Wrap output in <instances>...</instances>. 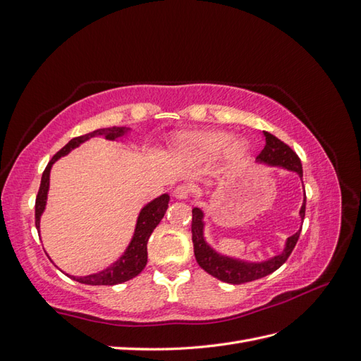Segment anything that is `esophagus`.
Returning a JSON list of instances; mask_svg holds the SVG:
<instances>
[{
    "label": "esophagus",
    "instance_id": "obj_1",
    "mask_svg": "<svg viewBox=\"0 0 361 361\" xmlns=\"http://www.w3.org/2000/svg\"><path fill=\"white\" fill-rule=\"evenodd\" d=\"M189 195V188L188 186H177L173 189V197L177 200H186Z\"/></svg>",
    "mask_w": 361,
    "mask_h": 361
}]
</instances>
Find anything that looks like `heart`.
I'll return each instance as SVG.
<instances>
[{"label": "heart", "mask_w": 361, "mask_h": 361, "mask_svg": "<svg viewBox=\"0 0 361 361\" xmlns=\"http://www.w3.org/2000/svg\"><path fill=\"white\" fill-rule=\"evenodd\" d=\"M180 147L200 158H212L226 149L229 160L237 161L249 150V142L245 138H232L228 132H197L178 140Z\"/></svg>", "instance_id": "obj_1"}]
</instances>
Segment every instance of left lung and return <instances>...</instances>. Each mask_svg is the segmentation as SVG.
Listing matches in <instances>:
<instances>
[{
    "mask_svg": "<svg viewBox=\"0 0 361 361\" xmlns=\"http://www.w3.org/2000/svg\"><path fill=\"white\" fill-rule=\"evenodd\" d=\"M264 135V149L257 157L258 164H264L269 167H281L290 172H295L300 180H303V167H301L300 158L288 145H284L276 137H274L269 132H263ZM303 183V181H301ZM305 211H306V194L303 197V204L300 207V219L305 220ZM204 211L201 207L192 209V241H194V252L197 263L200 267L211 274L215 279H219L224 283L231 284H241L249 283L263 276L275 272L279 267L286 262L290 252L294 250L300 232V229L284 241V247L280 254L272 255L266 259H246L240 257H233L229 254H223L211 246L204 235Z\"/></svg>",
    "mask_w": 361,
    "mask_h": 361,
    "instance_id": "left-lung-1",
    "label": "left lung"
}]
</instances>
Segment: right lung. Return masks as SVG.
<instances>
[{
	"instance_id": "add662e5",
	"label": "right lung",
	"mask_w": 361,
	"mask_h": 361,
	"mask_svg": "<svg viewBox=\"0 0 361 361\" xmlns=\"http://www.w3.org/2000/svg\"><path fill=\"white\" fill-rule=\"evenodd\" d=\"M130 128H120V126H112V128H103V129H97L94 132H89L86 135H81L71 140L67 145L60 150V152L55 154L52 160L49 161L46 166V169L43 172V177H41V184H39V190L37 195L35 201V226L37 231L39 233V221H41V215L46 211V204H47V194H49V186H50V171H52V166L60 160L61 157L67 155L71 150L77 149L81 146L82 142H86L90 138L95 137H104V140L109 141H123V138L128 135L130 132ZM169 194H163L160 197L154 198L152 201H149L147 204L142 206L137 216V223H135V231H133V235L129 241L128 247H126L124 252L116 258V262H114L111 266L104 267L103 271H98L95 274H89V275H71L66 274L69 279L82 283V284H90V286H114V284H120L128 281L133 276H137L142 269L146 267L147 263V241L149 237L152 235L154 229L158 226V223L161 221L164 216L167 207H169ZM41 235V233H39Z\"/></svg>"
}]
</instances>
